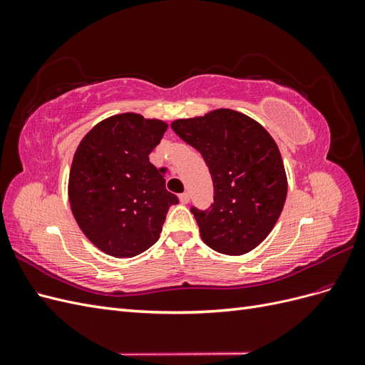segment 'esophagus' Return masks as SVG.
Returning a JSON list of instances; mask_svg holds the SVG:
<instances>
[{"label": "esophagus", "instance_id": "34e87169", "mask_svg": "<svg viewBox=\"0 0 365 365\" xmlns=\"http://www.w3.org/2000/svg\"><path fill=\"white\" fill-rule=\"evenodd\" d=\"M189 200H190L189 193H181V195H180V201H181L182 204H187V202H189Z\"/></svg>", "mask_w": 365, "mask_h": 365}]
</instances>
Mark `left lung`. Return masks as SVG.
<instances>
[{"label":"left lung","mask_w":365,"mask_h":365,"mask_svg":"<svg viewBox=\"0 0 365 365\" xmlns=\"http://www.w3.org/2000/svg\"><path fill=\"white\" fill-rule=\"evenodd\" d=\"M208 165L215 202L192 207L201 239L212 250L242 256L267 239L282 213L288 180L279 146L256 120L215 109L170 125Z\"/></svg>","instance_id":"left-lung-1"}]
</instances>
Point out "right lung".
Returning <instances> with one entry per match:
<instances>
[{
    "mask_svg": "<svg viewBox=\"0 0 365 365\" xmlns=\"http://www.w3.org/2000/svg\"><path fill=\"white\" fill-rule=\"evenodd\" d=\"M168 123L125 113L97 123L74 153L68 197L77 225L113 257H134L160 237L169 207L178 204L165 189L163 170L149 153Z\"/></svg>",
    "mask_w": 365,
    "mask_h": 365,
    "instance_id": "1",
    "label": "right lung"
}]
</instances>
